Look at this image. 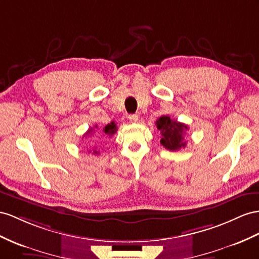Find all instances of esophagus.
Wrapping results in <instances>:
<instances>
[{
  "mask_svg": "<svg viewBox=\"0 0 259 259\" xmlns=\"http://www.w3.org/2000/svg\"><path fill=\"white\" fill-rule=\"evenodd\" d=\"M128 119L131 122H137L139 119V116L137 114H131V115H128Z\"/></svg>",
  "mask_w": 259,
  "mask_h": 259,
  "instance_id": "1",
  "label": "esophagus"
}]
</instances>
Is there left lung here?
Wrapping results in <instances>:
<instances>
[{"label":"left lung","mask_w":259,"mask_h":259,"mask_svg":"<svg viewBox=\"0 0 259 259\" xmlns=\"http://www.w3.org/2000/svg\"><path fill=\"white\" fill-rule=\"evenodd\" d=\"M156 127L161 131V144L165 149L177 151L186 145L184 134L188 127L185 123L171 120L168 116H162L156 120Z\"/></svg>","instance_id":"left-lung-1"}]
</instances>
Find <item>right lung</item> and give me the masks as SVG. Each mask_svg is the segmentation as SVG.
I'll use <instances>...</instances> for the list:
<instances>
[{"label": "right lung", "mask_w": 259, "mask_h": 259, "mask_svg": "<svg viewBox=\"0 0 259 259\" xmlns=\"http://www.w3.org/2000/svg\"><path fill=\"white\" fill-rule=\"evenodd\" d=\"M96 128H97V124H96L95 127L93 128V129H92V128H91V129H89V131L86 132V134H85L83 137H88V136H89V135H91L92 132L94 131V129H96ZM103 132H104L105 135H107V136H109V137H111L112 135H115L116 132H117V124L115 123V121H111V122H110V123H108L107 125H105V127L103 128ZM93 153H94V154H98L99 152H97L96 150H94V151H93Z\"/></svg>", "instance_id": "right-lung-1"}]
</instances>
